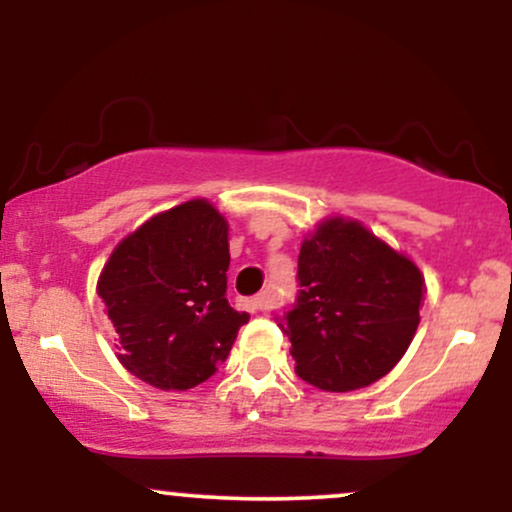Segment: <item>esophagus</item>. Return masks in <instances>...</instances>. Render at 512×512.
I'll return each mask as SVG.
<instances>
[{"label":"esophagus","instance_id":"34e87169","mask_svg":"<svg viewBox=\"0 0 512 512\" xmlns=\"http://www.w3.org/2000/svg\"><path fill=\"white\" fill-rule=\"evenodd\" d=\"M243 305L250 310V313H262V310L272 308V296H269V293H260V296L245 298Z\"/></svg>","mask_w":512,"mask_h":512}]
</instances>
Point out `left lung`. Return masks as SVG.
I'll return each instance as SVG.
<instances>
[{
	"mask_svg": "<svg viewBox=\"0 0 512 512\" xmlns=\"http://www.w3.org/2000/svg\"><path fill=\"white\" fill-rule=\"evenodd\" d=\"M298 296L279 322L296 373L327 392L366 387L397 366L419 327L424 276L358 221L327 219L303 240Z\"/></svg>",
	"mask_w": 512,
	"mask_h": 512,
	"instance_id": "8db88e82",
	"label": "left lung"
}]
</instances>
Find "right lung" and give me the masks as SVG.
Listing matches in <instances>:
<instances>
[{"label":"right lung","mask_w":512,"mask_h":512,"mask_svg":"<svg viewBox=\"0 0 512 512\" xmlns=\"http://www.w3.org/2000/svg\"><path fill=\"white\" fill-rule=\"evenodd\" d=\"M228 223L192 199L139 226L98 279L120 363L158 390H190L219 370L248 313L228 305Z\"/></svg>","instance_id":"right-lung-1"}]
</instances>
